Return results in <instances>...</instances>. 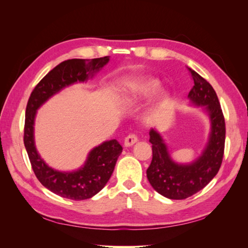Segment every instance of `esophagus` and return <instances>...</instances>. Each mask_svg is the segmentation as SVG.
Masks as SVG:
<instances>
[{
  "label": "esophagus",
  "mask_w": 248,
  "mask_h": 248,
  "mask_svg": "<svg viewBox=\"0 0 248 248\" xmlns=\"http://www.w3.org/2000/svg\"><path fill=\"white\" fill-rule=\"evenodd\" d=\"M137 141H138V137L136 136V134L131 133V134H129V136L125 139L124 145H125V147H131V146H133L134 144H136Z\"/></svg>",
  "instance_id": "1"
}]
</instances>
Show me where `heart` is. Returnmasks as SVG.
Listing matches in <instances>:
<instances>
[{"label":"heart","mask_w":248,"mask_h":248,"mask_svg":"<svg viewBox=\"0 0 248 248\" xmlns=\"http://www.w3.org/2000/svg\"><path fill=\"white\" fill-rule=\"evenodd\" d=\"M160 87V81L153 78H142L137 79L127 87L126 92L121 97V102L127 104V106H136V104L145 101L158 92ZM169 97L170 95L166 91L157 93L152 106L147 111V115L153 116L169 100Z\"/></svg>","instance_id":"obj_1"}]
</instances>
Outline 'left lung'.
<instances>
[{
	"instance_id": "8db88e82",
	"label": "left lung",
	"mask_w": 248,
	"mask_h": 248,
	"mask_svg": "<svg viewBox=\"0 0 248 248\" xmlns=\"http://www.w3.org/2000/svg\"><path fill=\"white\" fill-rule=\"evenodd\" d=\"M193 87L188 94L190 106L202 107L210 120L208 141L198 158L178 163L171 158L168 145L156 129L150 130L153 157L147 178L153 188L170 200H184L202 190L218 172L223 157L226 124L212 86L188 68Z\"/></svg>"
}]
</instances>
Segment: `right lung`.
<instances>
[{
	"instance_id": "add662e5",
	"label": "right lung",
	"mask_w": 248,
	"mask_h": 248,
	"mask_svg": "<svg viewBox=\"0 0 248 248\" xmlns=\"http://www.w3.org/2000/svg\"><path fill=\"white\" fill-rule=\"evenodd\" d=\"M109 57L71 59L56 66L35 87L26 108L24 142L32 169L40 183L58 196L73 201L87 200L98 193L109 180L122 146L117 140L103 141L89 152L84 166L77 170L62 171L44 161L35 146L34 125L37 110L50 97L77 82H86L100 71Z\"/></svg>"
}]
</instances>
